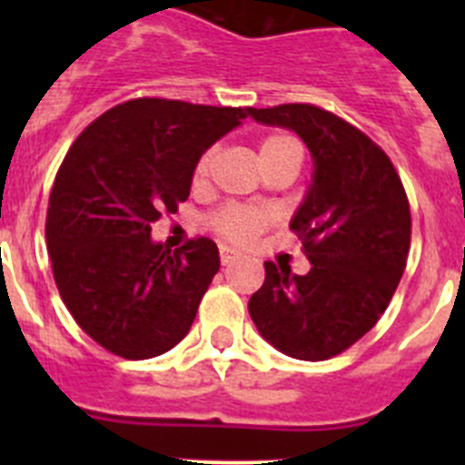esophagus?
<instances>
[{"mask_svg":"<svg viewBox=\"0 0 465 465\" xmlns=\"http://www.w3.org/2000/svg\"><path fill=\"white\" fill-rule=\"evenodd\" d=\"M219 256H221V262H223V265H228V262H232L237 258V253L232 252V249H230V246H221L219 249Z\"/></svg>","mask_w":465,"mask_h":465,"instance_id":"obj_1","label":"esophagus"}]
</instances>
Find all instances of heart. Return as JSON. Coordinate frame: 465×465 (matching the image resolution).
<instances>
[{"label": "heart", "mask_w": 465, "mask_h": 465, "mask_svg": "<svg viewBox=\"0 0 465 465\" xmlns=\"http://www.w3.org/2000/svg\"><path fill=\"white\" fill-rule=\"evenodd\" d=\"M216 158V149H207L200 158H197L195 167H193V182L203 183L209 176ZM261 160L262 165L270 167L282 160H302V146L291 134H270L261 142ZM272 221V213L262 207H252V204H225L219 212L212 216L213 230L219 232L223 240L232 242V244H252L262 230L268 228Z\"/></svg>", "instance_id": "b5f03b06"}]
</instances>
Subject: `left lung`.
I'll return each instance as SVG.
<instances>
[{
  "mask_svg": "<svg viewBox=\"0 0 465 465\" xmlns=\"http://www.w3.org/2000/svg\"><path fill=\"white\" fill-rule=\"evenodd\" d=\"M289 127L314 158V179L291 221L312 262L307 274L265 262L249 300L258 332L300 361L342 354L391 302L408 265L412 216L391 158L359 127L314 104L249 109Z\"/></svg>",
  "mask_w": 465,
  "mask_h": 465,
  "instance_id": "obj_1",
  "label": "left lung"
}]
</instances>
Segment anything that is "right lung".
<instances>
[{"label":"right lung","mask_w":465,"mask_h":465,"mask_svg":"<svg viewBox=\"0 0 465 465\" xmlns=\"http://www.w3.org/2000/svg\"><path fill=\"white\" fill-rule=\"evenodd\" d=\"M246 116L249 106L137 97L64 155L46 213L53 277L74 322L111 354L153 359L191 331L219 249L195 237L170 252L151 223L186 203L197 158Z\"/></svg>","instance_id":"right-lung-1"}]
</instances>
